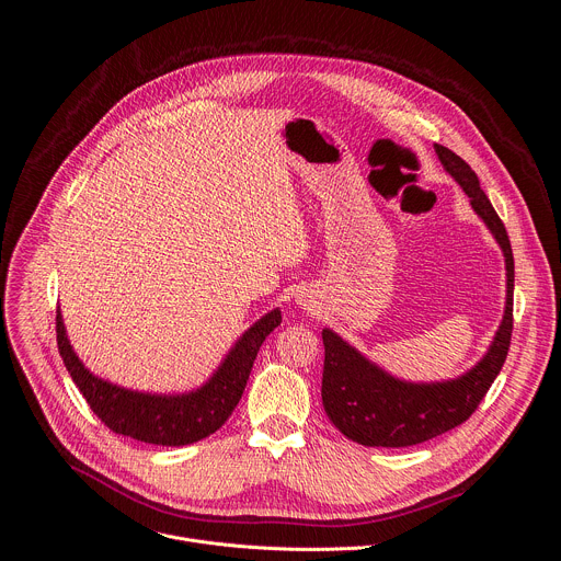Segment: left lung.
Masks as SVG:
<instances>
[{
  "mask_svg": "<svg viewBox=\"0 0 561 561\" xmlns=\"http://www.w3.org/2000/svg\"><path fill=\"white\" fill-rule=\"evenodd\" d=\"M443 168L466 190L474 213L485 221L505 254V316L483 360L466 376L414 385L402 382L371 365L331 329L322 331L324 374L322 402L331 423L351 440L367 447H407L440 436L466 423L499 376L513 337L515 260L505 226L479 185L474 170L451 149L434 145Z\"/></svg>",
  "mask_w": 561,
  "mask_h": 561,
  "instance_id": "1",
  "label": "left lung"
}]
</instances>
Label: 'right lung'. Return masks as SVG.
<instances>
[{"label": "right lung", "instance_id": "right-lung-1", "mask_svg": "<svg viewBox=\"0 0 561 561\" xmlns=\"http://www.w3.org/2000/svg\"><path fill=\"white\" fill-rule=\"evenodd\" d=\"M279 322L282 313L277 309L254 322L232 346L217 374L201 389L183 396L138 393L100 380L78 360L67 340L60 311L56 316V333L65 367L100 421L112 432L134 440L179 447L215 434L228 421L245 389L260 346Z\"/></svg>", "mask_w": 561, "mask_h": 561}]
</instances>
